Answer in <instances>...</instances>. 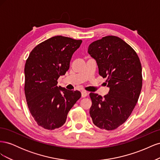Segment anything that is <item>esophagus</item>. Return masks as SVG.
Listing matches in <instances>:
<instances>
[{
	"instance_id": "obj_1",
	"label": "esophagus",
	"mask_w": 160,
	"mask_h": 160,
	"mask_svg": "<svg viewBox=\"0 0 160 160\" xmlns=\"http://www.w3.org/2000/svg\"><path fill=\"white\" fill-rule=\"evenodd\" d=\"M88 95H89V93L87 91H83L81 92L82 98H85V97H87Z\"/></svg>"
}]
</instances>
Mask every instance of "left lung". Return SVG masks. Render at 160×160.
Listing matches in <instances>:
<instances>
[{"label": "left lung", "mask_w": 160, "mask_h": 160, "mask_svg": "<svg viewBox=\"0 0 160 160\" xmlns=\"http://www.w3.org/2000/svg\"><path fill=\"white\" fill-rule=\"evenodd\" d=\"M88 52L96 61L99 74L107 77L108 94H89L93 123L113 130L125 122L136 105L142 88V65L133 48L122 38L106 36L89 45Z\"/></svg>", "instance_id": "left-lung-1"}]
</instances>
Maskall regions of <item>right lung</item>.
Wrapping results in <instances>:
<instances>
[{
	"label": "right lung",
	"instance_id": "obj_1",
	"mask_svg": "<svg viewBox=\"0 0 160 160\" xmlns=\"http://www.w3.org/2000/svg\"><path fill=\"white\" fill-rule=\"evenodd\" d=\"M81 40L52 37L32 50L25 66V93L28 109L39 126L52 130L65 123L67 114L81 96L79 91L57 86L69 69Z\"/></svg>",
	"mask_w": 160,
	"mask_h": 160
}]
</instances>
